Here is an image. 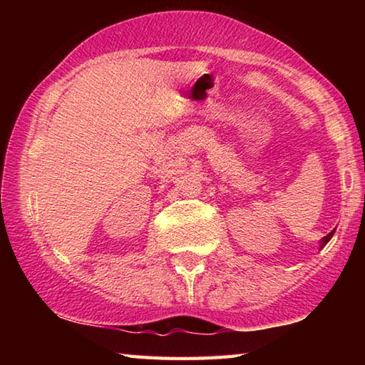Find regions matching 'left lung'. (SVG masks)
Here are the masks:
<instances>
[{"instance_id": "left-lung-1", "label": "left lung", "mask_w": 365, "mask_h": 365, "mask_svg": "<svg viewBox=\"0 0 365 365\" xmlns=\"http://www.w3.org/2000/svg\"><path fill=\"white\" fill-rule=\"evenodd\" d=\"M333 233H335V230H331L329 235H327V237H324V238H322V242H320V246H325L327 243H329V242H330V238L333 237Z\"/></svg>"}]
</instances>
